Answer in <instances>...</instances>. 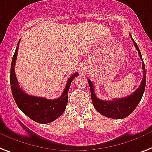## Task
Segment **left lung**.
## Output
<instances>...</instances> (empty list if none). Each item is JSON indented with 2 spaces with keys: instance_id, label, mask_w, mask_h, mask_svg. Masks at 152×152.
I'll return each mask as SVG.
<instances>
[{
  "instance_id": "left-lung-1",
  "label": "left lung",
  "mask_w": 152,
  "mask_h": 152,
  "mask_svg": "<svg viewBox=\"0 0 152 152\" xmlns=\"http://www.w3.org/2000/svg\"><path fill=\"white\" fill-rule=\"evenodd\" d=\"M129 37L134 42V46L138 51L140 58L142 60L143 79L140 83V85L135 91V92L127 97H123V98H117V99L115 98L112 101H104V100H101L96 97L94 84L89 79L87 80L90 89H91V99H92L94 107L99 113L104 116L108 117V118H111V119H124L126 117H127L129 115L131 114L142 98L143 94L145 90L146 72H145V66H144V63L143 61L141 53H140L137 44L135 43L130 33H129Z\"/></svg>"
}]
</instances>
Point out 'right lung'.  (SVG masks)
<instances>
[{"label": "right lung", "mask_w": 152, "mask_h": 152, "mask_svg": "<svg viewBox=\"0 0 152 152\" xmlns=\"http://www.w3.org/2000/svg\"><path fill=\"white\" fill-rule=\"evenodd\" d=\"M19 42L20 40H18L17 48L12 58L10 76L11 88L15 102H16L19 109L32 120L39 123H50L58 119L65 110L68 103V92L70 84L73 79L79 76V74L78 72L74 73L68 80L63 93L61 97L57 99L50 100L47 99L45 97L29 95L19 87L15 72V65L17 59Z\"/></svg>", "instance_id": "add662e5"}]
</instances>
